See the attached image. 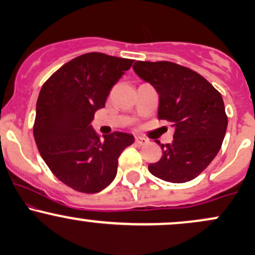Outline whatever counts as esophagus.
<instances>
[{"mask_svg":"<svg viewBox=\"0 0 255 255\" xmlns=\"http://www.w3.org/2000/svg\"><path fill=\"white\" fill-rule=\"evenodd\" d=\"M135 144L139 145V146L145 145V144H147V140H146L145 137H142V136H135Z\"/></svg>","mask_w":255,"mask_h":255,"instance_id":"34e87169","label":"esophagus"}]
</instances>
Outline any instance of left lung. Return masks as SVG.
<instances>
[{"label": "left lung", "mask_w": 255, "mask_h": 255, "mask_svg": "<svg viewBox=\"0 0 255 255\" xmlns=\"http://www.w3.org/2000/svg\"><path fill=\"white\" fill-rule=\"evenodd\" d=\"M133 69L157 91L158 119L174 128L170 144L158 141L163 156L148 170L166 182H188L207 168L223 142L228 127L223 98L200 74L176 63L136 61Z\"/></svg>", "instance_id": "obj_1"}]
</instances>
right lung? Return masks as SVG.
I'll list each match as a JSON object with an SVG mask.
<instances>
[{
  "instance_id": "obj_1",
  "label": "right lung",
  "mask_w": 255,
  "mask_h": 255,
  "mask_svg": "<svg viewBox=\"0 0 255 255\" xmlns=\"http://www.w3.org/2000/svg\"><path fill=\"white\" fill-rule=\"evenodd\" d=\"M133 60L102 52L73 58L43 85L36 105L33 135L52 174L78 192L97 193L113 182L119 157L134 142L114 131L99 139L91 126L113 86Z\"/></svg>"
}]
</instances>
